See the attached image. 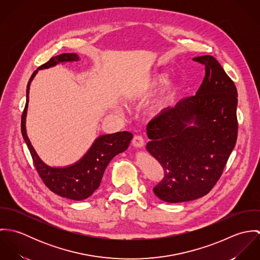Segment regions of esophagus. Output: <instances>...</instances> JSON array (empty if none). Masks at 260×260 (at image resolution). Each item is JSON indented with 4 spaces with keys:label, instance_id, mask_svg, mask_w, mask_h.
<instances>
[{
    "label": "esophagus",
    "instance_id": "obj_1",
    "mask_svg": "<svg viewBox=\"0 0 260 260\" xmlns=\"http://www.w3.org/2000/svg\"><path fill=\"white\" fill-rule=\"evenodd\" d=\"M132 144L136 148H142L144 146V138H143V136H141V135L134 136Z\"/></svg>",
    "mask_w": 260,
    "mask_h": 260
}]
</instances>
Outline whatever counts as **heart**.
<instances>
[{"label": "heart", "instance_id": "b5f03b06", "mask_svg": "<svg viewBox=\"0 0 260 260\" xmlns=\"http://www.w3.org/2000/svg\"><path fill=\"white\" fill-rule=\"evenodd\" d=\"M166 81V76L164 74H159L152 77L151 79H148L141 87L139 93L140 94H145L149 91L155 89L157 86H159L160 84H163ZM173 96V92L171 88H167L158 98L157 102H156V106L158 108H163L166 105H168V103L171 101Z\"/></svg>", "mask_w": 260, "mask_h": 260}]
</instances>
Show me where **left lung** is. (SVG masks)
I'll use <instances>...</instances> for the list:
<instances>
[{"label": "left lung", "mask_w": 260, "mask_h": 260, "mask_svg": "<svg viewBox=\"0 0 260 260\" xmlns=\"http://www.w3.org/2000/svg\"><path fill=\"white\" fill-rule=\"evenodd\" d=\"M193 61L205 66L196 94L163 109L146 129L150 139L146 148L164 170L153 191L169 203L206 195L220 178L237 139L233 81L212 56Z\"/></svg>", "instance_id": "8db88e82"}]
</instances>
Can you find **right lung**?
Masks as SVG:
<instances>
[{"instance_id": "obj_1", "label": "right lung", "mask_w": 260, "mask_h": 260, "mask_svg": "<svg viewBox=\"0 0 260 260\" xmlns=\"http://www.w3.org/2000/svg\"><path fill=\"white\" fill-rule=\"evenodd\" d=\"M80 58L74 53H65L52 57L40 66L31 76L27 85V102L22 114L21 130L29 148L39 176L52 192L72 200H84L91 196L99 187L104 171L112 159L128 148L133 134L128 131L99 136L87 153L74 164L66 167H51L44 163L32 146L26 131V116L29 103L30 85L39 70L48 69L60 63L74 62Z\"/></svg>"}]
</instances>
